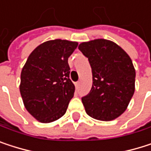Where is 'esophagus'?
<instances>
[{
	"label": "esophagus",
	"instance_id": "esophagus-1",
	"mask_svg": "<svg viewBox=\"0 0 151 151\" xmlns=\"http://www.w3.org/2000/svg\"><path fill=\"white\" fill-rule=\"evenodd\" d=\"M75 86H76V90H78V88H79V86H80V82H76V83H75Z\"/></svg>",
	"mask_w": 151,
	"mask_h": 151
}]
</instances>
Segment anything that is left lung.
I'll use <instances>...</instances> for the list:
<instances>
[{"instance_id": "left-lung-1", "label": "left lung", "mask_w": 151, "mask_h": 151, "mask_svg": "<svg viewBox=\"0 0 151 151\" xmlns=\"http://www.w3.org/2000/svg\"><path fill=\"white\" fill-rule=\"evenodd\" d=\"M88 58L92 72L91 91L82 98L87 114L110 121L124 113L134 95L135 70L128 54L107 39H95L79 45Z\"/></svg>"}]
</instances>
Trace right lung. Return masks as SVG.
<instances>
[{
  "mask_svg": "<svg viewBox=\"0 0 151 151\" xmlns=\"http://www.w3.org/2000/svg\"><path fill=\"white\" fill-rule=\"evenodd\" d=\"M77 42L54 39L44 42L29 55L21 72L20 93L26 110L42 123L62 117L74 97L68 57Z\"/></svg>",
  "mask_w": 151,
  "mask_h": 151,
  "instance_id": "right-lung-1",
  "label": "right lung"
}]
</instances>
